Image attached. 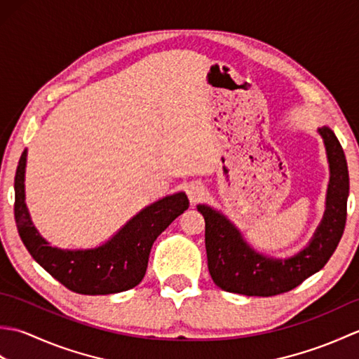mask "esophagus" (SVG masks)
<instances>
[{
    "label": "esophagus",
    "instance_id": "34e87169",
    "mask_svg": "<svg viewBox=\"0 0 359 359\" xmlns=\"http://www.w3.org/2000/svg\"><path fill=\"white\" fill-rule=\"evenodd\" d=\"M205 187L201 184V182H193V184H189L187 188V194H188V199L191 203H197L201 202L203 197H205Z\"/></svg>",
    "mask_w": 359,
    "mask_h": 359
}]
</instances>
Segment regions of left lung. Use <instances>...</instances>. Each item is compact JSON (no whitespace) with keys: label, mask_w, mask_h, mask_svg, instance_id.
I'll return each instance as SVG.
<instances>
[{"label":"left lung","mask_w":359,"mask_h":359,"mask_svg":"<svg viewBox=\"0 0 359 359\" xmlns=\"http://www.w3.org/2000/svg\"><path fill=\"white\" fill-rule=\"evenodd\" d=\"M321 134L330 166L325 212L309 245L287 259L257 253L222 212L197 205L205 219V247L212 280L225 292L245 296H274L290 292L319 271L332 257L342 238L347 219L348 170L344 151L330 128Z\"/></svg>","instance_id":"8db88e82"}]
</instances>
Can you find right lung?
Returning a JSON list of instances; mask_svg holds the SVG:
<instances>
[{
    "label": "right lung",
    "instance_id": "1",
    "mask_svg": "<svg viewBox=\"0 0 359 359\" xmlns=\"http://www.w3.org/2000/svg\"><path fill=\"white\" fill-rule=\"evenodd\" d=\"M25 149L15 174V222L27 251L52 278L80 294H111L139 285L147 273L151 247L175 217L188 210L185 193L166 196L143 208L123 228L89 250L50 247L36 231L25 202Z\"/></svg>",
    "mask_w": 359,
    "mask_h": 359
}]
</instances>
